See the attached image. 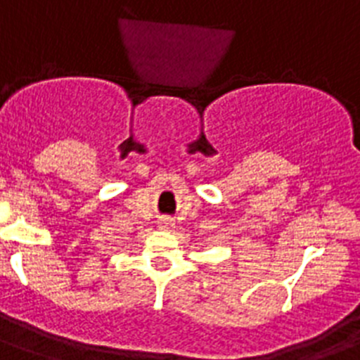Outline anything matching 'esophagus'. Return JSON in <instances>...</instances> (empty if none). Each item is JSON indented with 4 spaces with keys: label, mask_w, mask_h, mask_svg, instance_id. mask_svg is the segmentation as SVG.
<instances>
[{
    "label": "esophagus",
    "mask_w": 360,
    "mask_h": 360,
    "mask_svg": "<svg viewBox=\"0 0 360 360\" xmlns=\"http://www.w3.org/2000/svg\"><path fill=\"white\" fill-rule=\"evenodd\" d=\"M162 227L171 229V227H173V221H171V219H164V221H162Z\"/></svg>",
    "instance_id": "1"
}]
</instances>
